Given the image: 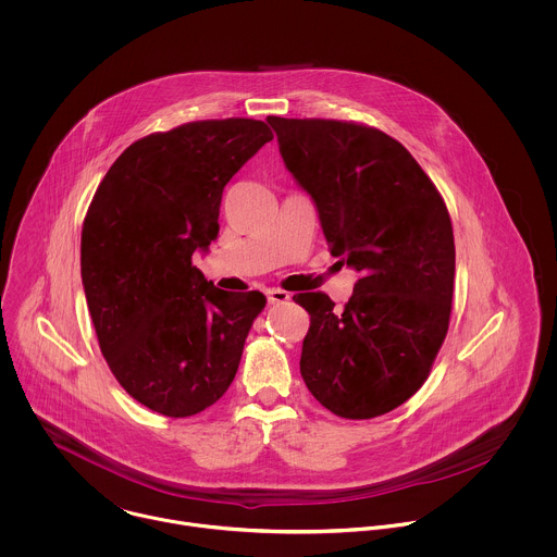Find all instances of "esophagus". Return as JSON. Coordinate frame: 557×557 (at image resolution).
Masks as SVG:
<instances>
[{
    "instance_id": "34e87169",
    "label": "esophagus",
    "mask_w": 557,
    "mask_h": 557,
    "mask_svg": "<svg viewBox=\"0 0 557 557\" xmlns=\"http://www.w3.org/2000/svg\"><path fill=\"white\" fill-rule=\"evenodd\" d=\"M265 296H268V302H270V305H283V302L289 300V294L283 292V289H268Z\"/></svg>"
}]
</instances>
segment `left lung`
I'll return each instance as SVG.
<instances>
[{
    "instance_id": "1",
    "label": "left lung",
    "mask_w": 557,
    "mask_h": 557,
    "mask_svg": "<svg viewBox=\"0 0 557 557\" xmlns=\"http://www.w3.org/2000/svg\"><path fill=\"white\" fill-rule=\"evenodd\" d=\"M268 124L285 166L315 201L330 252L360 272L343 311L321 292L294 296L311 315L302 380L341 418L388 413L426 382L448 332V208L416 159L373 126L276 115Z\"/></svg>"
}]
</instances>
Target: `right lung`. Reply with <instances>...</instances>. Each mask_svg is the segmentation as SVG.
Returning <instances> with one entry per match:
<instances>
[{
	"mask_svg": "<svg viewBox=\"0 0 557 557\" xmlns=\"http://www.w3.org/2000/svg\"><path fill=\"white\" fill-rule=\"evenodd\" d=\"M259 120L188 122L128 146L102 177L81 232V278L100 351L120 386L169 418L214 405L263 311L193 265L219 236L223 188L272 141Z\"/></svg>",
	"mask_w": 557,
	"mask_h": 557,
	"instance_id": "obj_1",
	"label": "right lung"
}]
</instances>
